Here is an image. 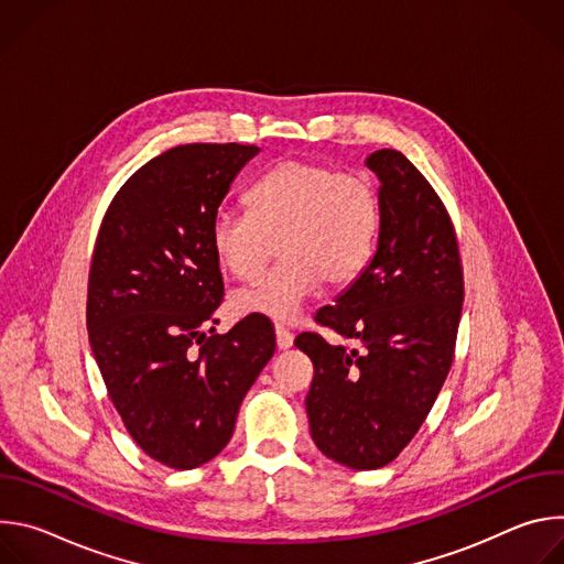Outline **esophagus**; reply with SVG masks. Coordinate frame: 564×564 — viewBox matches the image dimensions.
Masks as SVG:
<instances>
[{
  "label": "esophagus",
  "instance_id": "obj_1",
  "mask_svg": "<svg viewBox=\"0 0 564 564\" xmlns=\"http://www.w3.org/2000/svg\"><path fill=\"white\" fill-rule=\"evenodd\" d=\"M274 333H276V346H279V350H288V348L292 346V341H294L292 333H290L285 326H281V324L274 326Z\"/></svg>",
  "mask_w": 564,
  "mask_h": 564
}]
</instances>
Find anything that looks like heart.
<instances>
[{
    "label": "heart",
    "mask_w": 564,
    "mask_h": 564,
    "mask_svg": "<svg viewBox=\"0 0 564 564\" xmlns=\"http://www.w3.org/2000/svg\"><path fill=\"white\" fill-rule=\"evenodd\" d=\"M379 229V196L364 174L312 160H283L248 194V212L214 216L209 243L218 268L252 281L272 257L279 263L254 285L234 292L238 314L292 321L318 283L344 288L368 265Z\"/></svg>",
    "instance_id": "heart-1"
}]
</instances>
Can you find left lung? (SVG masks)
I'll return each instance as SVG.
<instances>
[{"mask_svg": "<svg viewBox=\"0 0 564 564\" xmlns=\"http://www.w3.org/2000/svg\"><path fill=\"white\" fill-rule=\"evenodd\" d=\"M366 165L381 181L377 252L337 305L314 314L346 344L294 339L314 364L312 440L357 470L392 462L424 424L455 357L464 301L455 227L433 185L394 149L372 151Z\"/></svg>", "mask_w": 564, "mask_h": 564, "instance_id": "8db88e82", "label": "left lung"}]
</instances>
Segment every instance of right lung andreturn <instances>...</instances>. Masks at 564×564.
<instances>
[{"instance_id":"1","label":"right lung","mask_w":564,"mask_h":564,"mask_svg":"<svg viewBox=\"0 0 564 564\" xmlns=\"http://www.w3.org/2000/svg\"><path fill=\"white\" fill-rule=\"evenodd\" d=\"M254 144H181L151 158L113 196L89 270L87 330L133 442L176 470L229 442L246 392L276 348L268 316L205 335L225 285L209 229Z\"/></svg>"}]
</instances>
